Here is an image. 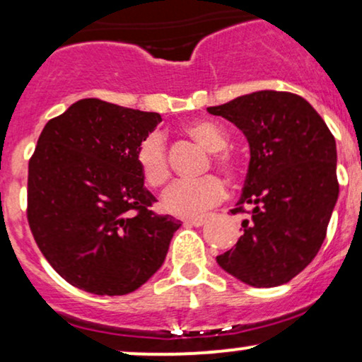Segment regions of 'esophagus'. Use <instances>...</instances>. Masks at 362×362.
<instances>
[{
  "label": "esophagus",
  "instance_id": "1",
  "mask_svg": "<svg viewBox=\"0 0 362 362\" xmlns=\"http://www.w3.org/2000/svg\"><path fill=\"white\" fill-rule=\"evenodd\" d=\"M206 223L204 216H195V218H187L185 224H190V226H202Z\"/></svg>",
  "mask_w": 362,
  "mask_h": 362
}]
</instances>
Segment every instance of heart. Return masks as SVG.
Masks as SVG:
<instances>
[{
    "label": "heart",
    "instance_id": "obj_1",
    "mask_svg": "<svg viewBox=\"0 0 362 362\" xmlns=\"http://www.w3.org/2000/svg\"><path fill=\"white\" fill-rule=\"evenodd\" d=\"M184 132L207 151L214 153L213 160L224 175L235 178L240 173L236 158L224 151L228 136L218 124L211 120H192L185 124ZM136 163L146 185L158 189L170 178V165L167 158L165 138L160 132H151L136 148ZM224 197V185L218 177L206 175L197 180H180L173 184L163 195V209L170 214L192 218L218 204Z\"/></svg>",
    "mask_w": 362,
    "mask_h": 362
}]
</instances>
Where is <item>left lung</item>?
<instances>
[{
  "label": "left lung",
  "instance_id": "left-lung-1",
  "mask_svg": "<svg viewBox=\"0 0 362 362\" xmlns=\"http://www.w3.org/2000/svg\"><path fill=\"white\" fill-rule=\"evenodd\" d=\"M207 112L230 120L250 146L247 213L235 248L216 257L223 271L253 288H276L317 257L339 197L337 148L318 112L300 95L262 90Z\"/></svg>",
  "mask_w": 362,
  "mask_h": 362
}]
</instances>
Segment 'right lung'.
<instances>
[{
	"label": "right lung",
	"instance_id": "add662e5",
	"mask_svg": "<svg viewBox=\"0 0 362 362\" xmlns=\"http://www.w3.org/2000/svg\"><path fill=\"white\" fill-rule=\"evenodd\" d=\"M156 112L83 98L45 124L28 163L27 218L62 279L100 296L132 293L167 257L180 221L153 213L136 148Z\"/></svg>",
	"mask_w": 362,
	"mask_h": 362
}]
</instances>
